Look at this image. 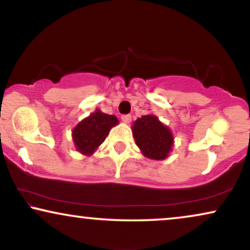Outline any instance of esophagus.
I'll list each match as a JSON object with an SVG mask.
<instances>
[{
    "mask_svg": "<svg viewBox=\"0 0 250 250\" xmlns=\"http://www.w3.org/2000/svg\"><path fill=\"white\" fill-rule=\"evenodd\" d=\"M131 119H132V116L131 115H123L122 116V121L124 122V123H126V124H128V123L131 122Z\"/></svg>",
    "mask_w": 250,
    "mask_h": 250,
    "instance_id": "1",
    "label": "esophagus"
}]
</instances>
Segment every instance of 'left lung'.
Instances as JSON below:
<instances>
[{
	"label": "left lung",
	"instance_id": "obj_1",
	"mask_svg": "<svg viewBox=\"0 0 250 250\" xmlns=\"http://www.w3.org/2000/svg\"><path fill=\"white\" fill-rule=\"evenodd\" d=\"M132 129L136 146L143 155L156 160L166 158L173 146V136L156 116L146 115L138 118Z\"/></svg>",
	"mask_w": 250,
	"mask_h": 250
}]
</instances>
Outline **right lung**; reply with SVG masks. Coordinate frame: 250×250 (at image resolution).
Returning <instances> with one entry per match:
<instances>
[{"label": "right lung", "mask_w": 250, "mask_h": 250, "mask_svg": "<svg viewBox=\"0 0 250 250\" xmlns=\"http://www.w3.org/2000/svg\"><path fill=\"white\" fill-rule=\"evenodd\" d=\"M118 124L114 115L97 110L82 121L73 131L74 143L77 151L90 156L107 138L112 126Z\"/></svg>", "instance_id": "1"}]
</instances>
